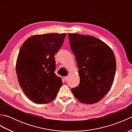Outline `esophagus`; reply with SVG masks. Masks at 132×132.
I'll return each instance as SVG.
<instances>
[{"mask_svg":"<svg viewBox=\"0 0 132 132\" xmlns=\"http://www.w3.org/2000/svg\"><path fill=\"white\" fill-rule=\"evenodd\" d=\"M68 77H64V81H65V82H66L67 80H68Z\"/></svg>","mask_w":132,"mask_h":132,"instance_id":"34e87169","label":"esophagus"}]
</instances>
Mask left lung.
Wrapping results in <instances>:
<instances>
[{
    "instance_id": "1",
    "label": "left lung",
    "mask_w": 132,
    "mask_h": 132,
    "mask_svg": "<svg viewBox=\"0 0 132 132\" xmlns=\"http://www.w3.org/2000/svg\"><path fill=\"white\" fill-rule=\"evenodd\" d=\"M70 48L76 58L80 83L71 89L82 103L99 102L109 92L116 73V62L112 50L93 36L69 33Z\"/></svg>"
}]
</instances>
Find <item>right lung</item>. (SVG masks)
<instances>
[{"mask_svg":"<svg viewBox=\"0 0 132 132\" xmlns=\"http://www.w3.org/2000/svg\"><path fill=\"white\" fill-rule=\"evenodd\" d=\"M66 36L65 33L33 35L20 47L16 64L17 76L23 92L33 102H51L62 85L61 78L54 73V55Z\"/></svg>","mask_w":132,"mask_h":132,"instance_id":"obj_1","label":"right lung"}]
</instances>
